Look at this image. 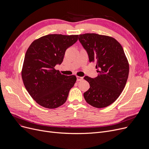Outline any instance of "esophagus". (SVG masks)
<instances>
[{
	"label": "esophagus",
	"mask_w": 149,
	"mask_h": 149,
	"mask_svg": "<svg viewBox=\"0 0 149 149\" xmlns=\"http://www.w3.org/2000/svg\"><path fill=\"white\" fill-rule=\"evenodd\" d=\"M83 80V77H79V76H77V81H81Z\"/></svg>",
	"instance_id": "1"
}]
</instances>
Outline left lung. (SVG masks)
I'll return each mask as SVG.
<instances>
[{
    "mask_svg": "<svg viewBox=\"0 0 149 149\" xmlns=\"http://www.w3.org/2000/svg\"><path fill=\"white\" fill-rule=\"evenodd\" d=\"M79 40L87 51L89 62L97 63L98 75L85 76L90 88L83 93L93 107L103 108L115 102L126 86L129 65L121 44L114 38L95 33L80 34Z\"/></svg>",
    "mask_w": 149,
    "mask_h": 149,
    "instance_id": "1",
    "label": "left lung"
}]
</instances>
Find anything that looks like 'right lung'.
<instances>
[{
	"mask_svg": "<svg viewBox=\"0 0 149 149\" xmlns=\"http://www.w3.org/2000/svg\"><path fill=\"white\" fill-rule=\"evenodd\" d=\"M78 36L48 34L33 41L26 51L22 80L31 97L45 108L63 104L76 82V76L63 75L55 66L61 63L66 50L77 41Z\"/></svg>",
	"mask_w": 149,
	"mask_h": 149,
	"instance_id": "right-lung-1",
	"label": "right lung"
}]
</instances>
